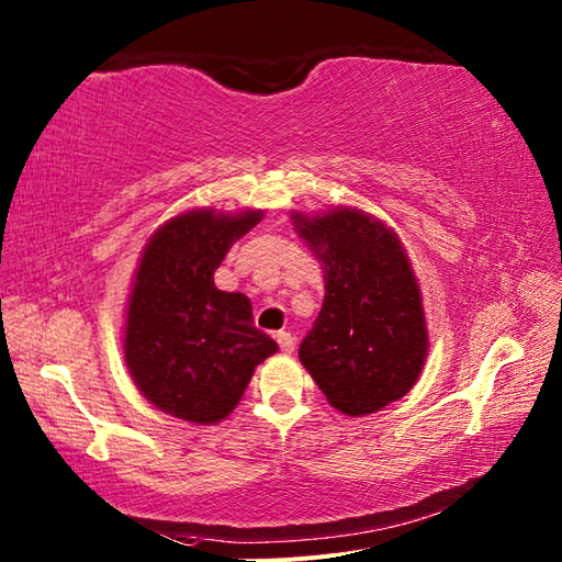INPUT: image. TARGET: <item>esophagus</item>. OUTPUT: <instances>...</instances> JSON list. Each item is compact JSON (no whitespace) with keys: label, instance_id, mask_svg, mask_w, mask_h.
<instances>
[{"label":"esophagus","instance_id":"1","mask_svg":"<svg viewBox=\"0 0 562 562\" xmlns=\"http://www.w3.org/2000/svg\"><path fill=\"white\" fill-rule=\"evenodd\" d=\"M276 340H278V345H280V349L284 351V355H292L294 351V347H296V337L292 335V333H278L276 335Z\"/></svg>","mask_w":562,"mask_h":562}]
</instances>
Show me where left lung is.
I'll list each match as a JSON object with an SVG mask.
<instances>
[{"label": "left lung", "mask_w": 562, "mask_h": 562, "mask_svg": "<svg viewBox=\"0 0 562 562\" xmlns=\"http://www.w3.org/2000/svg\"><path fill=\"white\" fill-rule=\"evenodd\" d=\"M318 256L325 296L299 359L335 409L359 416L404 397L422 373L428 337L422 292L400 239L359 211L294 215Z\"/></svg>", "instance_id": "8db88e82"}]
</instances>
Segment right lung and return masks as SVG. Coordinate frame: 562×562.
I'll list each match as a JSON object with an SVG mask.
<instances>
[{"mask_svg":"<svg viewBox=\"0 0 562 562\" xmlns=\"http://www.w3.org/2000/svg\"><path fill=\"white\" fill-rule=\"evenodd\" d=\"M260 213L193 211L155 232L143 251L126 311L124 357L155 407L193 424L234 409L254 369L278 342L254 325L251 302L220 292L213 276Z\"/></svg>","mask_w":562,"mask_h":562,"instance_id":"right-lung-1","label":"right lung"}]
</instances>
